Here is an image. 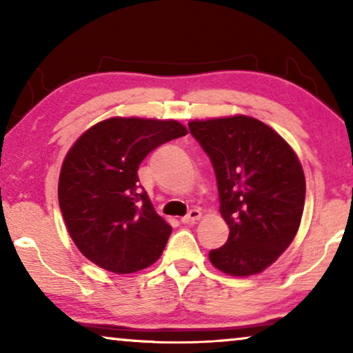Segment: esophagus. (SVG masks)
<instances>
[{
  "label": "esophagus",
  "mask_w": 353,
  "mask_h": 353,
  "mask_svg": "<svg viewBox=\"0 0 353 353\" xmlns=\"http://www.w3.org/2000/svg\"><path fill=\"white\" fill-rule=\"evenodd\" d=\"M201 215H202V214H201V210H197V209H192V210L188 212V214H186L185 216H183L181 221H183V223H185V225L196 223V221L201 219Z\"/></svg>",
  "instance_id": "esophagus-1"
}]
</instances>
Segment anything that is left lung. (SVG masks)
Masks as SVG:
<instances>
[{
	"instance_id": "obj_1",
	"label": "left lung",
	"mask_w": 353,
	"mask_h": 353,
	"mask_svg": "<svg viewBox=\"0 0 353 353\" xmlns=\"http://www.w3.org/2000/svg\"><path fill=\"white\" fill-rule=\"evenodd\" d=\"M190 132L214 165L226 244L210 250L215 268L250 276L292 243L305 204L301 161L272 127L248 115L191 120Z\"/></svg>"
}]
</instances>
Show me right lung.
I'll list each match as a JSON object with an SVG mask.
<instances>
[{
	"instance_id": "right-lung-1",
	"label": "right lung",
	"mask_w": 353,
	"mask_h": 353,
	"mask_svg": "<svg viewBox=\"0 0 353 353\" xmlns=\"http://www.w3.org/2000/svg\"><path fill=\"white\" fill-rule=\"evenodd\" d=\"M176 120L112 117L69 149L59 175V207L72 241L112 273H133L161 257L172 226L139 185L138 167L161 144L185 137Z\"/></svg>"
}]
</instances>
